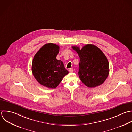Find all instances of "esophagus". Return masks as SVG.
Masks as SVG:
<instances>
[{
	"label": "esophagus",
	"mask_w": 132,
	"mask_h": 132,
	"mask_svg": "<svg viewBox=\"0 0 132 132\" xmlns=\"http://www.w3.org/2000/svg\"><path fill=\"white\" fill-rule=\"evenodd\" d=\"M69 72H73V68H70L69 69Z\"/></svg>",
	"instance_id": "esophagus-1"
}]
</instances>
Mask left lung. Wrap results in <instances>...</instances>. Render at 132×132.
Wrapping results in <instances>:
<instances>
[{
	"instance_id": "1",
	"label": "left lung",
	"mask_w": 132,
	"mask_h": 132,
	"mask_svg": "<svg viewBox=\"0 0 132 132\" xmlns=\"http://www.w3.org/2000/svg\"><path fill=\"white\" fill-rule=\"evenodd\" d=\"M80 57L79 76L87 87H95L101 85L108 78L109 63L103 52L97 46L87 44L80 49L72 46Z\"/></svg>"
}]
</instances>
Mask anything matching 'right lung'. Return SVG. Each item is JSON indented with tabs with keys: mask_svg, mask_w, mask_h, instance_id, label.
<instances>
[{
	"mask_svg": "<svg viewBox=\"0 0 132 132\" xmlns=\"http://www.w3.org/2000/svg\"><path fill=\"white\" fill-rule=\"evenodd\" d=\"M59 49L55 44H46L37 52L32 63V72L36 81L49 88H55L68 73L63 62L56 58Z\"/></svg>",
	"mask_w": 132,
	"mask_h": 132,
	"instance_id": "right-lung-1",
	"label": "right lung"
}]
</instances>
